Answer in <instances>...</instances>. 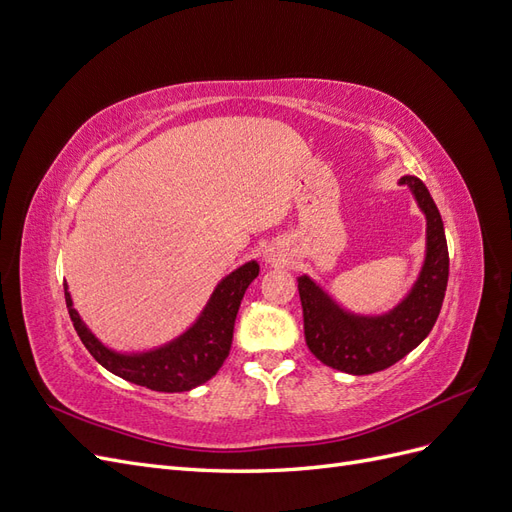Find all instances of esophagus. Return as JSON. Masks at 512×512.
<instances>
[{"instance_id": "34e87169", "label": "esophagus", "mask_w": 512, "mask_h": 512, "mask_svg": "<svg viewBox=\"0 0 512 512\" xmlns=\"http://www.w3.org/2000/svg\"><path fill=\"white\" fill-rule=\"evenodd\" d=\"M265 260L269 262V265H282V262H284L282 254H277L275 250H267L265 252Z\"/></svg>"}]
</instances>
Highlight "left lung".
<instances>
[{"mask_svg": "<svg viewBox=\"0 0 512 512\" xmlns=\"http://www.w3.org/2000/svg\"><path fill=\"white\" fill-rule=\"evenodd\" d=\"M399 183L408 185L427 222L425 260L404 299L389 312L354 314L309 275L297 277L307 348L344 374L367 376L395 365L429 335L442 309L448 247L440 211L421 179L406 175Z\"/></svg>", "mask_w": 512, "mask_h": 512, "instance_id": "left-lung-1", "label": "left lung"}]
</instances>
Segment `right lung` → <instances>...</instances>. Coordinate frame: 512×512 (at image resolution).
<instances>
[{"label": "right lung", "mask_w": 512, "mask_h": 512, "mask_svg": "<svg viewBox=\"0 0 512 512\" xmlns=\"http://www.w3.org/2000/svg\"><path fill=\"white\" fill-rule=\"evenodd\" d=\"M258 271V262L247 260L215 286L203 312L181 335L162 346L138 352H121L102 344L74 309L68 284H64V292L76 333L104 369L151 391L183 393L211 380L226 361L241 299Z\"/></svg>", "instance_id": "right-lung-1"}]
</instances>
